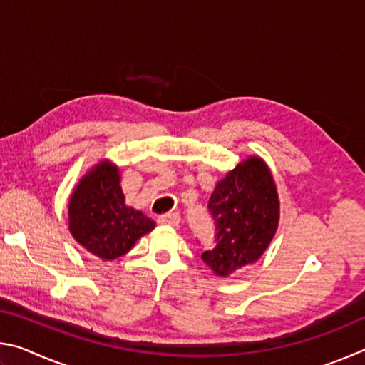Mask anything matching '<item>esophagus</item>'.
Returning a JSON list of instances; mask_svg holds the SVG:
<instances>
[{
  "instance_id": "obj_1",
  "label": "esophagus",
  "mask_w": 365,
  "mask_h": 365,
  "mask_svg": "<svg viewBox=\"0 0 365 365\" xmlns=\"http://www.w3.org/2000/svg\"><path fill=\"white\" fill-rule=\"evenodd\" d=\"M159 224H165V225H177L178 222H180V214L178 212H168V214H163L158 217Z\"/></svg>"
}]
</instances>
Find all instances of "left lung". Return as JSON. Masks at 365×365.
I'll return each mask as SVG.
<instances>
[{
  "mask_svg": "<svg viewBox=\"0 0 365 365\" xmlns=\"http://www.w3.org/2000/svg\"><path fill=\"white\" fill-rule=\"evenodd\" d=\"M207 211L215 235L214 248L202 252V261L220 277L256 262L279 225V196L264 160L250 158L228 172L211 195Z\"/></svg>",
  "mask_w": 365,
  "mask_h": 365,
  "instance_id": "left-lung-1",
  "label": "left lung"
}]
</instances>
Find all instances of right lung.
Returning a JSON list of instances; mask_svg holds the SVG:
<instances>
[{"label":"right lung","mask_w":365,"mask_h":365,"mask_svg":"<svg viewBox=\"0 0 365 365\" xmlns=\"http://www.w3.org/2000/svg\"><path fill=\"white\" fill-rule=\"evenodd\" d=\"M119 170L103 163L80 180L69 202V230L91 255L113 261L154 228V220L125 205Z\"/></svg>","instance_id":"1"}]
</instances>
